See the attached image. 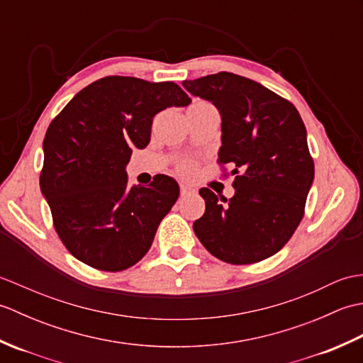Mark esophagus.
I'll return each instance as SVG.
<instances>
[{
	"label": "esophagus",
	"mask_w": 363,
	"mask_h": 363,
	"mask_svg": "<svg viewBox=\"0 0 363 363\" xmlns=\"http://www.w3.org/2000/svg\"><path fill=\"white\" fill-rule=\"evenodd\" d=\"M195 189L191 186H187V184H181V196H187V195H191L195 194Z\"/></svg>",
	"instance_id": "esophagus-1"
}]
</instances>
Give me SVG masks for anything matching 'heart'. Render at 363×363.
Masks as SVG:
<instances>
[{
  "mask_svg": "<svg viewBox=\"0 0 363 363\" xmlns=\"http://www.w3.org/2000/svg\"><path fill=\"white\" fill-rule=\"evenodd\" d=\"M198 107H212V106L207 101H195V103H191L189 109H198ZM194 172H195L194 162L181 160L179 164H177V173H179L181 176H190V174H194Z\"/></svg>",
  "mask_w": 363,
  "mask_h": 363,
  "instance_id": "1",
  "label": "heart"
}]
</instances>
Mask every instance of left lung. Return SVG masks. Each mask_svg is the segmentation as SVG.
<instances>
[{"label": "left lung", "instance_id": "left-lung-1", "mask_svg": "<svg viewBox=\"0 0 363 363\" xmlns=\"http://www.w3.org/2000/svg\"><path fill=\"white\" fill-rule=\"evenodd\" d=\"M182 86L218 109V164L233 165L235 176L229 199L199 190L206 212L194 223L196 237L212 256L233 265L272 257L303 220L313 182L299 112L262 84L234 73L207 74Z\"/></svg>", "mask_w": 363, "mask_h": 363}]
</instances>
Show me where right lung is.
Masks as SVG:
<instances>
[{"mask_svg":"<svg viewBox=\"0 0 363 363\" xmlns=\"http://www.w3.org/2000/svg\"><path fill=\"white\" fill-rule=\"evenodd\" d=\"M191 99L174 82L106 76L51 121L43 138L40 190L65 248L101 272H123L148 250L179 196L173 177L128 186L134 148L150 143L154 115Z\"/></svg>","mask_w":363,"mask_h":363,"instance_id":"obj_1","label":"right lung"}]
</instances>
